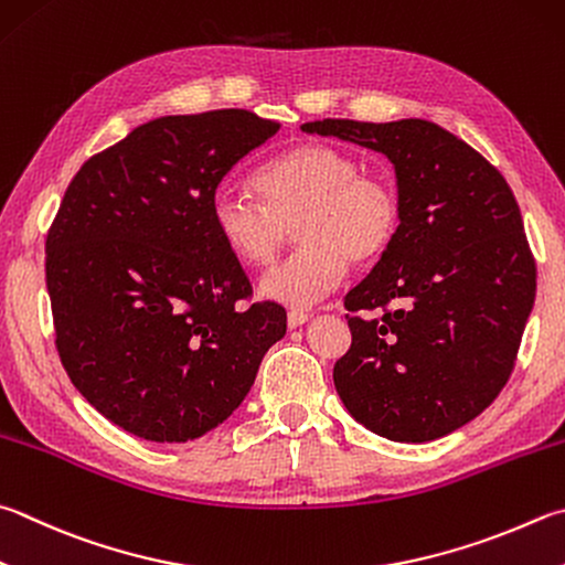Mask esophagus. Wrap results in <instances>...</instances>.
Masks as SVG:
<instances>
[{"instance_id":"34e87169","label":"esophagus","mask_w":565,"mask_h":565,"mask_svg":"<svg viewBox=\"0 0 565 565\" xmlns=\"http://www.w3.org/2000/svg\"><path fill=\"white\" fill-rule=\"evenodd\" d=\"M309 318H311L309 311L294 309V311H289V316H286V323H289V328H299V326H303L306 321H309Z\"/></svg>"}]
</instances>
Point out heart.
Listing matches in <instances>:
<instances>
[{"label":"heart","instance_id":"1","mask_svg":"<svg viewBox=\"0 0 565 565\" xmlns=\"http://www.w3.org/2000/svg\"><path fill=\"white\" fill-rule=\"evenodd\" d=\"M262 200L220 190L210 217L220 242L247 266H266L296 223L301 247L259 284L264 299L303 309L343 279L345 264L381 259L395 242L403 204L387 182L363 178L353 156L331 146H301L254 178Z\"/></svg>","mask_w":565,"mask_h":565}]
</instances>
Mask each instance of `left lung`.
<instances>
[{
	"mask_svg": "<svg viewBox=\"0 0 565 565\" xmlns=\"http://www.w3.org/2000/svg\"><path fill=\"white\" fill-rule=\"evenodd\" d=\"M301 130L383 152L403 204L395 242L343 299L353 341L333 365L338 395L353 419L393 443L455 433L507 385L536 299L514 192L429 120L326 118Z\"/></svg>",
	"mask_w": 565,
	"mask_h": 565,
	"instance_id": "obj_1",
	"label": "left lung"
}]
</instances>
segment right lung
Masks as SVG:
<instances>
[{"instance_id": "1", "label": "right lung", "mask_w": 565, "mask_h": 565, "mask_svg": "<svg viewBox=\"0 0 565 565\" xmlns=\"http://www.w3.org/2000/svg\"><path fill=\"white\" fill-rule=\"evenodd\" d=\"M279 122L242 108L142 122L84 162L46 237V289L71 383L150 443L222 425L286 333L212 227L224 175Z\"/></svg>"}]
</instances>
